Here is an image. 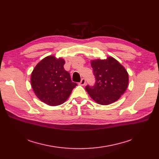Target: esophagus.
Segmentation results:
<instances>
[{
    "instance_id": "1",
    "label": "esophagus",
    "mask_w": 159,
    "mask_h": 159,
    "mask_svg": "<svg viewBox=\"0 0 159 159\" xmlns=\"http://www.w3.org/2000/svg\"><path fill=\"white\" fill-rule=\"evenodd\" d=\"M80 84V85H85V84H86L85 79V78H82V79H81Z\"/></svg>"
}]
</instances>
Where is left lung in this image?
<instances>
[{"mask_svg": "<svg viewBox=\"0 0 159 159\" xmlns=\"http://www.w3.org/2000/svg\"><path fill=\"white\" fill-rule=\"evenodd\" d=\"M95 78L94 85L85 90L95 102L106 105L118 100L127 88L129 75L124 67L112 57L91 62Z\"/></svg>", "mask_w": 159, "mask_h": 159, "instance_id": "1", "label": "left lung"}]
</instances>
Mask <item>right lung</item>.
Returning a JSON list of instances; mask_svg holds the SVG:
<instances>
[{"mask_svg": "<svg viewBox=\"0 0 159 159\" xmlns=\"http://www.w3.org/2000/svg\"><path fill=\"white\" fill-rule=\"evenodd\" d=\"M64 64L63 59L48 56L36 65L31 75L32 88L36 95L51 106L64 103L77 85L64 70Z\"/></svg>", "mask_w": 159, "mask_h": 159, "instance_id": "1", "label": "right lung"}]
</instances>
